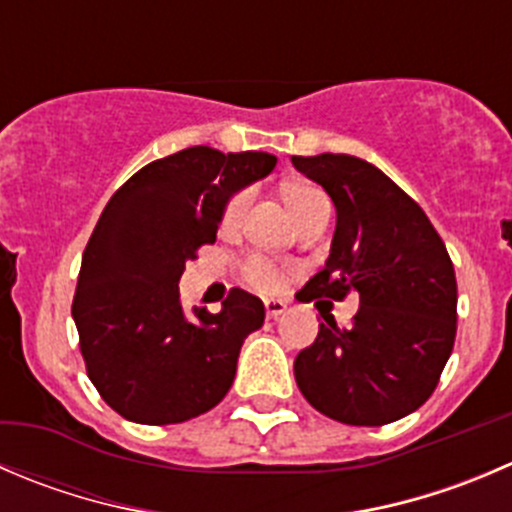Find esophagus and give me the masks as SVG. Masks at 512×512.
<instances>
[{
  "label": "esophagus",
  "instance_id": "obj_1",
  "mask_svg": "<svg viewBox=\"0 0 512 512\" xmlns=\"http://www.w3.org/2000/svg\"><path fill=\"white\" fill-rule=\"evenodd\" d=\"M265 310H267V317H280L282 312L287 310V302L285 300H265Z\"/></svg>",
  "mask_w": 512,
  "mask_h": 512
}]
</instances>
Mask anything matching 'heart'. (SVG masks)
Listing matches in <instances>:
<instances>
[{
    "label": "heart",
    "mask_w": 512,
    "mask_h": 512,
    "mask_svg": "<svg viewBox=\"0 0 512 512\" xmlns=\"http://www.w3.org/2000/svg\"><path fill=\"white\" fill-rule=\"evenodd\" d=\"M247 202H250V192L240 190L227 200L225 210H222V227H235L240 222L242 212H245ZM287 202H290V210L295 215V220H300L307 212L317 210V207H330L327 197L320 190H312V187H295V190L287 192ZM242 277L250 282L257 290H280L282 282H285V272L277 265L275 260L265 255H250L242 262Z\"/></svg>",
    "instance_id": "1"
}]
</instances>
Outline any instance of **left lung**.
Listing matches in <instances>:
<instances>
[{"label":"left lung","mask_w":512,"mask_h":512,"mask_svg":"<svg viewBox=\"0 0 512 512\" xmlns=\"http://www.w3.org/2000/svg\"><path fill=\"white\" fill-rule=\"evenodd\" d=\"M337 212L325 267L302 300L360 295L350 327L322 312L315 342L295 357L307 403L345 425H388L438 388L458 330V282L445 242L418 202L352 155L292 157Z\"/></svg>","instance_id":"1"}]
</instances>
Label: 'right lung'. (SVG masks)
Masks as SVG:
<instances>
[{"mask_svg":"<svg viewBox=\"0 0 512 512\" xmlns=\"http://www.w3.org/2000/svg\"><path fill=\"white\" fill-rule=\"evenodd\" d=\"M275 165L267 152L187 147L142 167L107 202L84 247L72 317L89 380L114 413L185 423L232 388L265 305L235 287L217 315L185 312L177 285L197 250L217 240L227 200Z\"/></svg>","mask_w":512,"mask_h":512,"instance_id":"obj_1","label":"right lung"}]
</instances>
